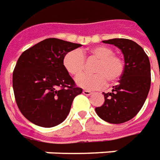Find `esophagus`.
Masks as SVG:
<instances>
[{
  "label": "esophagus",
  "instance_id": "obj_1",
  "mask_svg": "<svg viewBox=\"0 0 160 160\" xmlns=\"http://www.w3.org/2000/svg\"><path fill=\"white\" fill-rule=\"evenodd\" d=\"M82 93H83L84 95H86V96H90V95H91V93H92V92H91V91L83 90V91H82Z\"/></svg>",
  "mask_w": 160,
  "mask_h": 160
}]
</instances>
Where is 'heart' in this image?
<instances>
[{"label":"heart","mask_w":160,"mask_h":160,"mask_svg":"<svg viewBox=\"0 0 160 160\" xmlns=\"http://www.w3.org/2000/svg\"><path fill=\"white\" fill-rule=\"evenodd\" d=\"M85 56L93 57L98 60L94 67L95 74H82L76 79L78 86L87 90H98L103 88L107 80L115 82L119 80L124 71V62L114 54L112 48L107 46H95L86 51L71 50L63 57V65L71 76L77 77L84 69Z\"/></svg>","instance_id":"1"}]
</instances>
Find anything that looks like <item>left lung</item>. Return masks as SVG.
<instances>
[{
  "instance_id": "1",
  "label": "left lung",
  "mask_w": 160,
  "mask_h": 160,
  "mask_svg": "<svg viewBox=\"0 0 160 160\" xmlns=\"http://www.w3.org/2000/svg\"><path fill=\"white\" fill-rule=\"evenodd\" d=\"M123 53L124 71L111 92L104 93V103L95 111L100 118L111 124H122L137 115L144 105L151 87L149 58L137 42L124 38L103 41Z\"/></svg>"
}]
</instances>
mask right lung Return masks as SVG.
Masks as SVG:
<instances>
[{
	"label": "right lung",
	"instance_id": "obj_1",
	"mask_svg": "<svg viewBox=\"0 0 160 160\" xmlns=\"http://www.w3.org/2000/svg\"><path fill=\"white\" fill-rule=\"evenodd\" d=\"M82 45L48 38L20 56L13 72V89L22 115L42 127H54L69 115L82 93L63 65L66 54Z\"/></svg>",
	"mask_w": 160,
	"mask_h": 160
}]
</instances>
